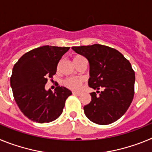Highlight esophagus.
Masks as SVG:
<instances>
[{
  "mask_svg": "<svg viewBox=\"0 0 152 152\" xmlns=\"http://www.w3.org/2000/svg\"><path fill=\"white\" fill-rule=\"evenodd\" d=\"M72 94H73L74 95H77V96H80V95L81 94V93L80 92H72Z\"/></svg>",
  "mask_w": 152,
  "mask_h": 152,
  "instance_id": "34e87169",
  "label": "esophagus"
}]
</instances>
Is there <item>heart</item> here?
<instances>
[{
	"instance_id": "obj_1",
	"label": "heart",
	"mask_w": 152,
	"mask_h": 152,
	"mask_svg": "<svg viewBox=\"0 0 152 152\" xmlns=\"http://www.w3.org/2000/svg\"><path fill=\"white\" fill-rule=\"evenodd\" d=\"M83 56H75L73 58V62L75 65H77L78 63L84 60ZM83 80L80 78H76V77H68L63 80V85L66 88L72 91H78L81 88Z\"/></svg>"
}]
</instances>
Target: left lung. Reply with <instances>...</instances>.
I'll return each instance as SVG.
<instances>
[{"instance_id": "1", "label": "left lung", "mask_w": 152, "mask_h": 152, "mask_svg": "<svg viewBox=\"0 0 152 152\" xmlns=\"http://www.w3.org/2000/svg\"><path fill=\"white\" fill-rule=\"evenodd\" d=\"M72 49L88 60V85L97 90L91 93V103L84 107L86 116L99 125L116 122L133 100L135 77L130 62L119 51L107 45L94 44Z\"/></svg>"}]
</instances>
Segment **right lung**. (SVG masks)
I'll use <instances>...</instances> for the list:
<instances>
[{"label":"right lung","mask_w":152,"mask_h":152,"mask_svg":"<svg viewBox=\"0 0 152 152\" xmlns=\"http://www.w3.org/2000/svg\"><path fill=\"white\" fill-rule=\"evenodd\" d=\"M70 47L44 45L26 52L14 64L10 86L21 112L33 122L49 123L59 117L71 91L58 86L54 92L45 89L57 65Z\"/></svg>","instance_id":"1"}]
</instances>
